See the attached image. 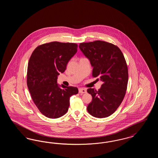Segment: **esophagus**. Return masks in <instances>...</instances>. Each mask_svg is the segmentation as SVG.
I'll use <instances>...</instances> for the list:
<instances>
[{
	"label": "esophagus",
	"mask_w": 158,
	"mask_h": 158,
	"mask_svg": "<svg viewBox=\"0 0 158 158\" xmlns=\"http://www.w3.org/2000/svg\"><path fill=\"white\" fill-rule=\"evenodd\" d=\"M87 91H86V89H85V88H79V93H82V94H83V93H86Z\"/></svg>",
	"instance_id": "34e87169"
}]
</instances>
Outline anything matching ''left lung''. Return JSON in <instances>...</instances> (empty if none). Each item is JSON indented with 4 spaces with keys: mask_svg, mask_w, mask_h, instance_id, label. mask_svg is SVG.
<instances>
[{
    "mask_svg": "<svg viewBox=\"0 0 158 158\" xmlns=\"http://www.w3.org/2000/svg\"><path fill=\"white\" fill-rule=\"evenodd\" d=\"M79 48L90 60L92 76L103 83L98 90L89 88L92 100L87 110L97 118L107 117L122 102L127 87L128 73L126 61L120 49L103 41L80 43Z\"/></svg>",
    "mask_w": 158,
    "mask_h": 158,
    "instance_id": "1",
    "label": "left lung"
}]
</instances>
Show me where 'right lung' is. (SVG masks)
Wrapping results in <instances>:
<instances>
[{"label":"right lung","instance_id":"obj_1","mask_svg":"<svg viewBox=\"0 0 158 158\" xmlns=\"http://www.w3.org/2000/svg\"><path fill=\"white\" fill-rule=\"evenodd\" d=\"M75 43L54 41L38 46L31 56L27 83L31 98L39 111L50 118L67 113L70 98L78 93L76 87L60 88L57 76L66 70L68 61L77 52Z\"/></svg>","mask_w":158,"mask_h":158}]
</instances>
